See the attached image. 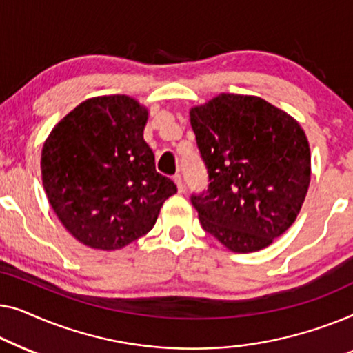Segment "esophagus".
I'll list each match as a JSON object with an SVG mask.
<instances>
[{
  "label": "esophagus",
  "mask_w": 353,
  "mask_h": 353,
  "mask_svg": "<svg viewBox=\"0 0 353 353\" xmlns=\"http://www.w3.org/2000/svg\"><path fill=\"white\" fill-rule=\"evenodd\" d=\"M174 182H176V185H177V190L179 192H183V179H182L181 174H176L174 176Z\"/></svg>",
  "instance_id": "obj_1"
}]
</instances>
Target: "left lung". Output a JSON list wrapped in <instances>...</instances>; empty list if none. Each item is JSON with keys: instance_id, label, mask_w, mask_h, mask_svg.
Wrapping results in <instances>:
<instances>
[{"instance_id": "obj_1", "label": "left lung", "mask_w": 353, "mask_h": 353, "mask_svg": "<svg viewBox=\"0 0 353 353\" xmlns=\"http://www.w3.org/2000/svg\"><path fill=\"white\" fill-rule=\"evenodd\" d=\"M208 171V190L192 193L201 227L233 252L269 246L292 225L310 183L302 128L254 96L221 94L190 110Z\"/></svg>"}]
</instances>
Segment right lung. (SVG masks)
Listing matches in <instances>:
<instances>
[{
	"label": "right lung",
	"mask_w": 353,
	"mask_h": 353,
	"mask_svg": "<svg viewBox=\"0 0 353 353\" xmlns=\"http://www.w3.org/2000/svg\"><path fill=\"white\" fill-rule=\"evenodd\" d=\"M148 113L128 96L88 99L49 134L43 185L63 227L96 250H120L155 225L177 192L143 141Z\"/></svg>",
	"instance_id": "right-lung-1"
}]
</instances>
